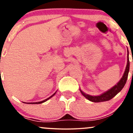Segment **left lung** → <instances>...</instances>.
I'll use <instances>...</instances> for the list:
<instances>
[{
  "label": "left lung",
  "instance_id": "1",
  "mask_svg": "<svg viewBox=\"0 0 133 133\" xmlns=\"http://www.w3.org/2000/svg\"><path fill=\"white\" fill-rule=\"evenodd\" d=\"M129 71V59H128V63L127 65H126V70H125L124 75H123V77L121 79L119 82L116 85H115L113 88H111V89H109V91H106V92L103 93L101 95L97 96H92L88 95V94H85L84 92H82V91H81L82 94L86 98L88 99V100L94 102V103H99V102H104V101H109L112 98L115 96L118 92H119L121 91L122 89L124 88L125 84H126V81H127L128 76V72Z\"/></svg>",
  "mask_w": 133,
  "mask_h": 133
}]
</instances>
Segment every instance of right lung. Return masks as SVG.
<instances>
[{
  "label": "right lung",
  "mask_w": 133,
  "mask_h": 133,
  "mask_svg": "<svg viewBox=\"0 0 133 133\" xmlns=\"http://www.w3.org/2000/svg\"><path fill=\"white\" fill-rule=\"evenodd\" d=\"M56 92H55L54 93V94H53V95H52L51 96H50V97H48V98H47V99H45V100H44V101H41V102H37V103H27V104H41V103H44V102H45V101H47V100H48V99H49L50 98H51V97H52V96H54V94H56Z\"/></svg>",
  "instance_id": "obj_1"
}]
</instances>
